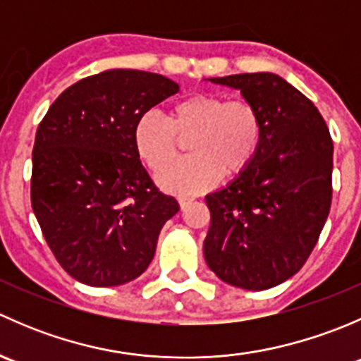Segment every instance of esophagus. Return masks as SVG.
<instances>
[{"instance_id": "esophagus-1", "label": "esophagus", "mask_w": 361, "mask_h": 361, "mask_svg": "<svg viewBox=\"0 0 361 361\" xmlns=\"http://www.w3.org/2000/svg\"><path fill=\"white\" fill-rule=\"evenodd\" d=\"M192 201H194V199H192V197H185V195H180V197H178V202H180L181 207H187L188 204H192Z\"/></svg>"}]
</instances>
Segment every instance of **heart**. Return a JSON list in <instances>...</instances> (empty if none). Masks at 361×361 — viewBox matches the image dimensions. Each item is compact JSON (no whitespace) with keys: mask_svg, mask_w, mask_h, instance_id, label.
<instances>
[{"mask_svg":"<svg viewBox=\"0 0 361 361\" xmlns=\"http://www.w3.org/2000/svg\"><path fill=\"white\" fill-rule=\"evenodd\" d=\"M134 148L152 173L177 157L180 140H189L191 157L168 168L159 183L174 194H197L220 176H238L251 166L264 141L260 110L248 99L221 94H192L171 104L167 122L143 113L134 126Z\"/></svg>","mask_w":361,"mask_h":361,"instance_id":"heart-1","label":"heart"}]
</instances>
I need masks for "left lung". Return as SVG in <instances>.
I'll list each match as a JSON object with an SVG mask.
<instances>
[{
  "label": "left lung",
  "mask_w": 361,
  "mask_h": 361,
  "mask_svg": "<svg viewBox=\"0 0 361 361\" xmlns=\"http://www.w3.org/2000/svg\"><path fill=\"white\" fill-rule=\"evenodd\" d=\"M207 80L260 110L264 141L248 169L206 195L204 257L228 285L272 288L300 271L330 213L332 137L318 108L274 73Z\"/></svg>",
  "instance_id": "obj_1"
}]
</instances>
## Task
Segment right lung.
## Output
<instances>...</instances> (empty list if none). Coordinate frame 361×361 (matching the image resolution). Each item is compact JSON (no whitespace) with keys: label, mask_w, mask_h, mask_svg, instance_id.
I'll list each match as a JSON object with an SVG mask.
<instances>
[{"label":"right lung","mask_w":361,"mask_h":361,"mask_svg":"<svg viewBox=\"0 0 361 361\" xmlns=\"http://www.w3.org/2000/svg\"><path fill=\"white\" fill-rule=\"evenodd\" d=\"M180 85L157 73L108 69L68 87L36 130L31 204L61 267L89 286L143 274L160 228L180 211L134 148L143 113Z\"/></svg>","instance_id":"1"}]
</instances>
